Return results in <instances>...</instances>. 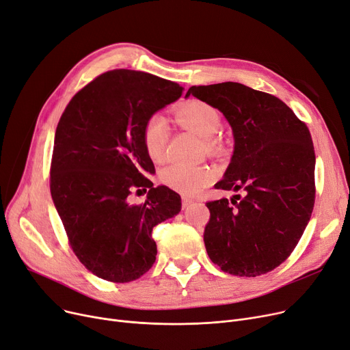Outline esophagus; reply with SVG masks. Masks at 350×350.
<instances>
[{
	"label": "esophagus",
	"instance_id": "34e87169",
	"mask_svg": "<svg viewBox=\"0 0 350 350\" xmlns=\"http://www.w3.org/2000/svg\"><path fill=\"white\" fill-rule=\"evenodd\" d=\"M193 204V201L191 198H187V196H184L182 198V209H187L189 205H192Z\"/></svg>",
	"mask_w": 350,
	"mask_h": 350
}]
</instances>
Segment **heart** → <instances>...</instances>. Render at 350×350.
Returning <instances> with one entry per match:
<instances>
[{"label":"heart","mask_w":350,"mask_h":350,"mask_svg":"<svg viewBox=\"0 0 350 350\" xmlns=\"http://www.w3.org/2000/svg\"><path fill=\"white\" fill-rule=\"evenodd\" d=\"M176 122L196 135L202 137L204 146L208 152H219L224 142L216 134L221 126V113L213 105L201 101V99H189L182 103L175 111ZM142 145L149 159L161 162L165 158L166 144H168L170 128L165 116L161 113L149 115L142 126ZM161 182L182 195L192 196L213 180V172L208 166H187L172 163L161 171Z\"/></svg>","instance_id":"b5f03b06"}]
</instances>
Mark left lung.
<instances>
[{"mask_svg":"<svg viewBox=\"0 0 350 350\" xmlns=\"http://www.w3.org/2000/svg\"><path fill=\"white\" fill-rule=\"evenodd\" d=\"M189 95L218 108L234 131V157L215 188L243 193L206 202V252L226 273H268L291 256L313 211L310 132L279 98L238 82L191 87Z\"/></svg>","mask_w":350,"mask_h":350,"instance_id":"8db88e82","label":"left lung"}]
</instances>
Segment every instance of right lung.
<instances>
[{"instance_id": "right-lung-1", "label": "right lung", "mask_w": 350, "mask_h": 350, "mask_svg": "<svg viewBox=\"0 0 350 350\" xmlns=\"http://www.w3.org/2000/svg\"><path fill=\"white\" fill-rule=\"evenodd\" d=\"M180 85L151 74L113 70L81 88L62 112L49 189L75 256L95 276L126 284L152 268V229L180 211V196L154 188L142 145L149 115L180 96ZM149 189L147 201L129 202Z\"/></svg>"}]
</instances>
